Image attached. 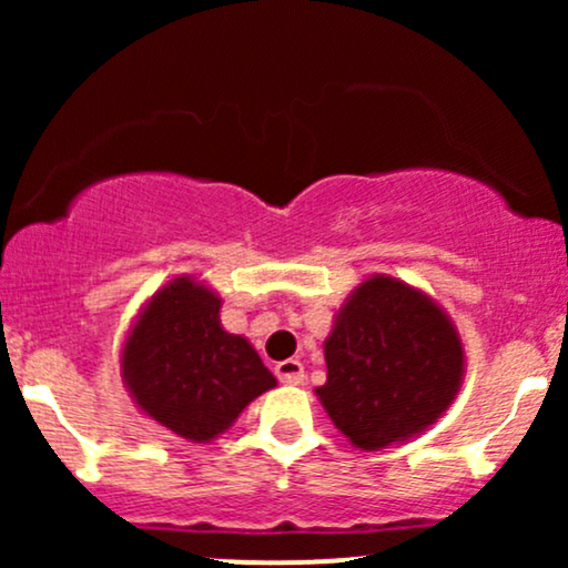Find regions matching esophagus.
Listing matches in <instances>:
<instances>
[{
    "label": "esophagus",
    "instance_id": "esophagus-1",
    "mask_svg": "<svg viewBox=\"0 0 568 568\" xmlns=\"http://www.w3.org/2000/svg\"><path fill=\"white\" fill-rule=\"evenodd\" d=\"M275 374L283 384H302L304 382V366L298 361H293V357H291V361L277 363Z\"/></svg>",
    "mask_w": 568,
    "mask_h": 568
}]
</instances>
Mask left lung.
I'll use <instances>...</instances> for the list:
<instances>
[{
    "label": "left lung",
    "mask_w": 568,
    "mask_h": 568,
    "mask_svg": "<svg viewBox=\"0 0 568 568\" xmlns=\"http://www.w3.org/2000/svg\"><path fill=\"white\" fill-rule=\"evenodd\" d=\"M325 414L361 452L395 446L446 414L465 379V347L425 291L371 275L336 312L323 344Z\"/></svg>",
    "instance_id": "left-lung-1"
}]
</instances>
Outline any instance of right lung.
<instances>
[{
	"label": "right lung",
	"instance_id": "obj_1",
	"mask_svg": "<svg viewBox=\"0 0 568 568\" xmlns=\"http://www.w3.org/2000/svg\"><path fill=\"white\" fill-rule=\"evenodd\" d=\"M219 293L194 275L154 291L130 325L120 371L141 414L189 443H211L277 384L245 336L221 325Z\"/></svg>",
	"mask_w": 568,
	"mask_h": 568
}]
</instances>
